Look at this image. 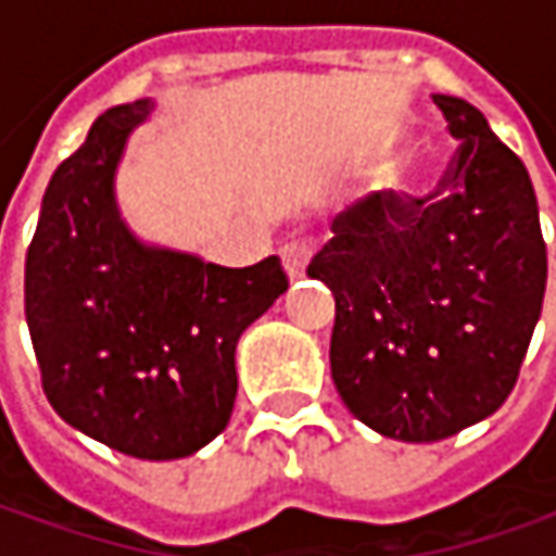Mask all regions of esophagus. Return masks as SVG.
I'll list each match as a JSON object with an SVG mask.
<instances>
[{
	"label": "esophagus",
	"mask_w": 556,
	"mask_h": 556,
	"mask_svg": "<svg viewBox=\"0 0 556 556\" xmlns=\"http://www.w3.org/2000/svg\"><path fill=\"white\" fill-rule=\"evenodd\" d=\"M279 255H282V267H286L289 279H301L304 277V270H307V261H311V255H314V242L311 240L286 242V245L279 249Z\"/></svg>",
	"instance_id": "obj_1"
}]
</instances>
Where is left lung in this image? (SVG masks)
Returning <instances> with one entry per match:
<instances>
[{
    "mask_svg": "<svg viewBox=\"0 0 556 556\" xmlns=\"http://www.w3.org/2000/svg\"><path fill=\"white\" fill-rule=\"evenodd\" d=\"M433 104L458 141L440 187L356 202L307 267L336 295L329 363L344 406L403 443L446 440L505 403L547 282L527 165L477 106Z\"/></svg>",
    "mask_w": 556,
    "mask_h": 556,
    "instance_id": "1",
    "label": "left lung"
}]
</instances>
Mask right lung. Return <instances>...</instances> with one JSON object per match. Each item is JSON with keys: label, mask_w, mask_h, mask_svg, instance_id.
<instances>
[{"label": "right lung", "mask_w": 556, "mask_h": 556, "mask_svg": "<svg viewBox=\"0 0 556 556\" xmlns=\"http://www.w3.org/2000/svg\"><path fill=\"white\" fill-rule=\"evenodd\" d=\"M153 101L106 110L58 165L27 249L24 307L42 391L76 431L147 462L212 443L237 400V341L286 289L252 267L141 242L116 205V165Z\"/></svg>", "instance_id": "add662e5"}]
</instances>
